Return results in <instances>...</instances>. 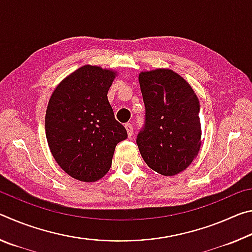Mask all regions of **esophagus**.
<instances>
[{"mask_svg":"<svg viewBox=\"0 0 252 252\" xmlns=\"http://www.w3.org/2000/svg\"><path fill=\"white\" fill-rule=\"evenodd\" d=\"M126 132H127V136L129 138H131L132 134H133V126L131 125V123H126Z\"/></svg>","mask_w":252,"mask_h":252,"instance_id":"34e87169","label":"esophagus"}]
</instances>
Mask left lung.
Returning <instances> with one entry per match:
<instances>
[{
  "label": "left lung",
  "instance_id": "8db88e82",
  "mask_svg": "<svg viewBox=\"0 0 252 252\" xmlns=\"http://www.w3.org/2000/svg\"><path fill=\"white\" fill-rule=\"evenodd\" d=\"M146 125L136 138L149 168L171 177L191 164L201 147L200 102L187 81L170 69L139 74Z\"/></svg>",
  "mask_w": 252,
  "mask_h": 252
}]
</instances>
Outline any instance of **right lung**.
Returning a JSON list of instances; mask_svg holds the SVG:
<instances>
[{"instance_id":"add662e5","label":"right lung","mask_w":252,"mask_h":252,"mask_svg":"<svg viewBox=\"0 0 252 252\" xmlns=\"http://www.w3.org/2000/svg\"><path fill=\"white\" fill-rule=\"evenodd\" d=\"M117 71L83 65L63 79L49 100L45 134L61 169L83 182H94L111 168L117 144L127 138L114 118L108 91Z\"/></svg>"}]
</instances>
